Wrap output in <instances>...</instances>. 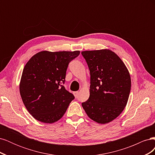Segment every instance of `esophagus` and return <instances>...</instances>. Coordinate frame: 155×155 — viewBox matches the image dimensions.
<instances>
[{
	"label": "esophagus",
	"mask_w": 155,
	"mask_h": 155,
	"mask_svg": "<svg viewBox=\"0 0 155 155\" xmlns=\"http://www.w3.org/2000/svg\"><path fill=\"white\" fill-rule=\"evenodd\" d=\"M79 93V92L78 91H76V92H74V94L75 96H76V97H78Z\"/></svg>",
	"instance_id": "1"
}]
</instances>
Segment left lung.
I'll use <instances>...</instances> for the list:
<instances>
[{"instance_id":"left-lung-1","label":"left lung","mask_w":155,"mask_h":155,"mask_svg":"<svg viewBox=\"0 0 155 155\" xmlns=\"http://www.w3.org/2000/svg\"><path fill=\"white\" fill-rule=\"evenodd\" d=\"M91 74L90 96L82 103L88 116L99 124L117 118L127 103L131 81L127 68L110 50L81 51Z\"/></svg>"}]
</instances>
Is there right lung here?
<instances>
[{"label":"right lung","instance_id":"add662e5","mask_svg":"<svg viewBox=\"0 0 155 155\" xmlns=\"http://www.w3.org/2000/svg\"><path fill=\"white\" fill-rule=\"evenodd\" d=\"M80 51H42L23 69L19 90L26 109L37 120L46 124L61 119L74 98L65 89L67 70Z\"/></svg>","mask_w":155,"mask_h":155}]
</instances>
